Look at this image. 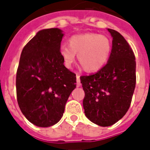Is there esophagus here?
I'll return each instance as SVG.
<instances>
[{"label":"esophagus","mask_w":150,"mask_h":150,"mask_svg":"<svg viewBox=\"0 0 150 150\" xmlns=\"http://www.w3.org/2000/svg\"><path fill=\"white\" fill-rule=\"evenodd\" d=\"M76 85L77 87H79L81 83H80V79H79V75H76Z\"/></svg>","instance_id":"1"}]
</instances>
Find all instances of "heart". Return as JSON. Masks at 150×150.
<instances>
[{"mask_svg":"<svg viewBox=\"0 0 150 150\" xmlns=\"http://www.w3.org/2000/svg\"><path fill=\"white\" fill-rule=\"evenodd\" d=\"M68 43L69 46L59 47V55L67 68L75 63L76 54L83 68L88 72L101 69L109 59L112 42L105 35L97 33L75 34L69 38Z\"/></svg>","mask_w":150,"mask_h":150,"instance_id":"1","label":"heart"}]
</instances>
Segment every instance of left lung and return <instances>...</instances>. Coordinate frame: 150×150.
I'll list each match as a JSON object with an SVG mask.
<instances>
[{"mask_svg":"<svg viewBox=\"0 0 150 150\" xmlns=\"http://www.w3.org/2000/svg\"><path fill=\"white\" fill-rule=\"evenodd\" d=\"M108 30L112 37V46L107 64L93 75L80 77L85 92V116L102 127L112 125L125 115L136 86V61L132 48L117 31Z\"/></svg>","mask_w":150,"mask_h":150,"instance_id":"1","label":"left lung"}]
</instances>
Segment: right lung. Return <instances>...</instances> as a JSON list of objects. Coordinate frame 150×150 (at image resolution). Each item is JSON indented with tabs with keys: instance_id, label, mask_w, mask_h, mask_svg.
Listing matches in <instances>:
<instances>
[{
	"instance_id": "obj_1",
	"label": "right lung",
	"mask_w": 150,
	"mask_h": 150,
	"mask_svg": "<svg viewBox=\"0 0 150 150\" xmlns=\"http://www.w3.org/2000/svg\"><path fill=\"white\" fill-rule=\"evenodd\" d=\"M63 35L59 28L42 30L21 54L16 77L18 103L25 118L38 127L59 122L76 88L75 74L59 55Z\"/></svg>"
}]
</instances>
